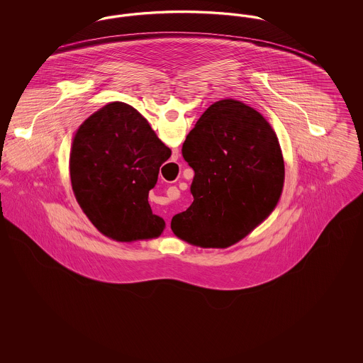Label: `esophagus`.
Wrapping results in <instances>:
<instances>
[{"instance_id": "1", "label": "esophagus", "mask_w": 363, "mask_h": 363, "mask_svg": "<svg viewBox=\"0 0 363 363\" xmlns=\"http://www.w3.org/2000/svg\"><path fill=\"white\" fill-rule=\"evenodd\" d=\"M175 154H178V152H175Z\"/></svg>"}]
</instances>
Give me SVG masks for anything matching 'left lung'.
Masks as SVG:
<instances>
[{"label": "left lung", "mask_w": 363, "mask_h": 363, "mask_svg": "<svg viewBox=\"0 0 363 363\" xmlns=\"http://www.w3.org/2000/svg\"><path fill=\"white\" fill-rule=\"evenodd\" d=\"M182 156L194 177L191 206L172 219L178 238L228 247L277 207L284 160L272 126L255 108L234 99L211 104L186 136Z\"/></svg>", "instance_id": "1"}]
</instances>
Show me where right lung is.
<instances>
[{"instance_id": "right-lung-1", "label": "right lung", "mask_w": 363, "mask_h": 363, "mask_svg": "<svg viewBox=\"0 0 363 363\" xmlns=\"http://www.w3.org/2000/svg\"><path fill=\"white\" fill-rule=\"evenodd\" d=\"M170 155L129 104H106L86 118L72 143L70 181L92 225L118 242L159 237L164 220L152 213L148 193Z\"/></svg>"}]
</instances>
